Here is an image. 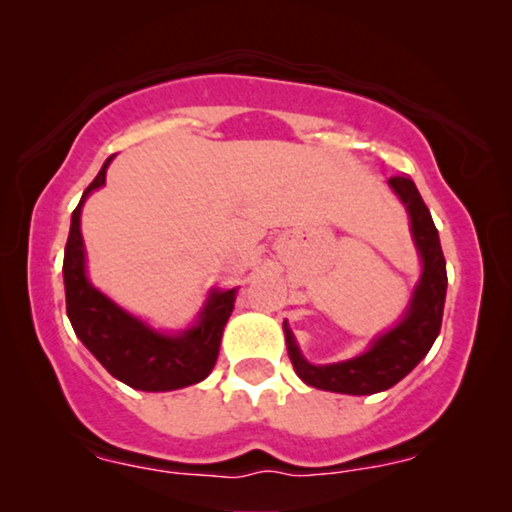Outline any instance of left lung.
<instances>
[{"label": "left lung", "mask_w": 512, "mask_h": 512, "mask_svg": "<svg viewBox=\"0 0 512 512\" xmlns=\"http://www.w3.org/2000/svg\"><path fill=\"white\" fill-rule=\"evenodd\" d=\"M389 186L394 188L398 198L403 200L405 209H408L412 237H415V244L424 261V272L422 279H419L415 298H412L410 312L401 321V326L382 335L366 354L342 363H331V366H312V363H307L300 356L296 342L286 335L293 368H296L300 380L310 384V387L352 396H368L394 387L396 382H401L429 354L433 340L440 333L447 291V270L438 230L433 226L431 212L424 205L415 181L408 177H391Z\"/></svg>", "instance_id": "left-lung-1"}]
</instances>
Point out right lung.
I'll list each match as a JSON object with an SVG mask.
<instances>
[{
  "label": "right lung",
  "instance_id": "obj_1",
  "mask_svg": "<svg viewBox=\"0 0 512 512\" xmlns=\"http://www.w3.org/2000/svg\"><path fill=\"white\" fill-rule=\"evenodd\" d=\"M114 158V156H111ZM86 188L79 207L72 214L65 263V298L67 317L74 333L90 349V354L109 370L116 380L142 391H172L195 384L212 373L223 326L235 307V289L214 293L202 310L198 326L184 335H160L116 307L107 296L93 289L83 265L81 205L90 191L100 188L107 177V167Z\"/></svg>",
  "mask_w": 512,
  "mask_h": 512
}]
</instances>
